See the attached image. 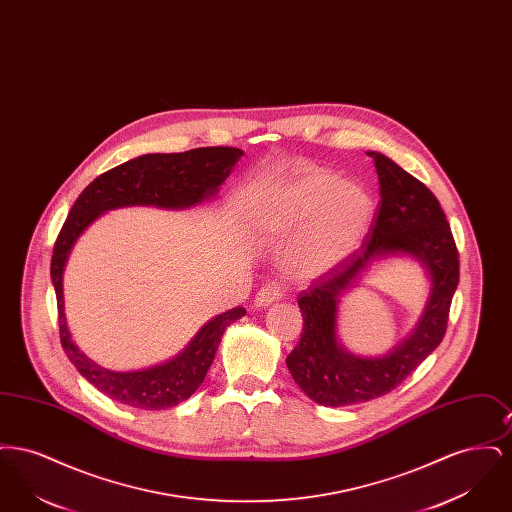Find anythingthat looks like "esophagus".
I'll return each mask as SVG.
<instances>
[{
	"mask_svg": "<svg viewBox=\"0 0 512 512\" xmlns=\"http://www.w3.org/2000/svg\"><path fill=\"white\" fill-rule=\"evenodd\" d=\"M280 288L276 286V284H268L265 288H261L257 295H255V299H253V305L257 307V309H261V307H268V305H272L274 301H278L280 299Z\"/></svg>",
	"mask_w": 512,
	"mask_h": 512,
	"instance_id": "esophagus-1",
	"label": "esophagus"
}]
</instances>
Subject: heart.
Returning a JSON list of instances; mask_svg holds the SVG:
<instances>
[{"instance_id":"b5f03b06","label":"heart","mask_w":512,"mask_h":512,"mask_svg":"<svg viewBox=\"0 0 512 512\" xmlns=\"http://www.w3.org/2000/svg\"><path fill=\"white\" fill-rule=\"evenodd\" d=\"M374 217L365 186L322 167H301L253 197L257 236L286 242L282 267L293 280H317L340 268L363 244Z\"/></svg>"}]
</instances>
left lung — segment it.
<instances>
[{
    "mask_svg": "<svg viewBox=\"0 0 512 512\" xmlns=\"http://www.w3.org/2000/svg\"><path fill=\"white\" fill-rule=\"evenodd\" d=\"M380 182V211L361 251L315 280L297 305L303 334L286 359L295 384L324 407L357 405L395 390L438 347L459 284V253L436 195L390 157L366 151ZM393 256L413 258L427 272L429 295L412 332L382 356H357L337 334L340 299Z\"/></svg>",
    "mask_w": 512,
    "mask_h": 512,
    "instance_id": "obj_1",
    "label": "left lung"
}]
</instances>
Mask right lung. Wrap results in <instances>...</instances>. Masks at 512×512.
Wrapping results in <instances>:
<instances>
[{
  "mask_svg": "<svg viewBox=\"0 0 512 512\" xmlns=\"http://www.w3.org/2000/svg\"><path fill=\"white\" fill-rule=\"evenodd\" d=\"M244 151L238 147H197L184 153H147L98 176L65 220L51 257V284L57 295L61 343L76 370L101 393L122 405L161 411L186 401L203 384L213 365L222 334L244 317L234 307L205 322L190 343L169 361L140 370H111L88 359L74 343L65 317L63 276L71 251L90 224L121 207H157L184 211L217 199Z\"/></svg>",
  "mask_w": 512,
  "mask_h": 512,
  "instance_id": "1",
  "label": "right lung"
}]
</instances>
